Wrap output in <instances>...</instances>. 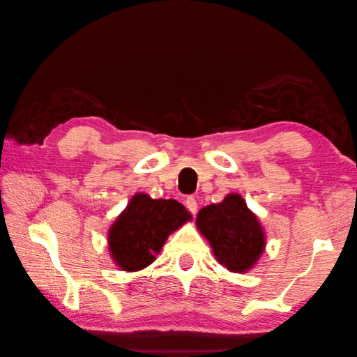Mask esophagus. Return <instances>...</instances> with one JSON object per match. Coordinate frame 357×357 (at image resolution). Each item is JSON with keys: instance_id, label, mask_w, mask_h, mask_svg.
Here are the masks:
<instances>
[{"instance_id": "obj_1", "label": "esophagus", "mask_w": 357, "mask_h": 357, "mask_svg": "<svg viewBox=\"0 0 357 357\" xmlns=\"http://www.w3.org/2000/svg\"><path fill=\"white\" fill-rule=\"evenodd\" d=\"M185 206H187V209L190 211V213H193V215H197V212H198V203H197V199L193 198V197H189L185 199Z\"/></svg>"}]
</instances>
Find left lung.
Segmentation results:
<instances>
[{"mask_svg":"<svg viewBox=\"0 0 357 357\" xmlns=\"http://www.w3.org/2000/svg\"><path fill=\"white\" fill-rule=\"evenodd\" d=\"M197 226L209 241L217 261L236 273L252 268L264 252L262 226L238 193H229L222 203L203 207Z\"/></svg>","mask_w":357,"mask_h":357,"instance_id":"8db88e82","label":"left lung"}]
</instances>
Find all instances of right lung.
<instances>
[{
	"mask_svg": "<svg viewBox=\"0 0 357 357\" xmlns=\"http://www.w3.org/2000/svg\"><path fill=\"white\" fill-rule=\"evenodd\" d=\"M190 218L176 199H153L146 193H135L109 229L107 243L114 262L125 271L148 267L168 236Z\"/></svg>",
	"mask_w": 357,
	"mask_h": 357,
	"instance_id": "1",
	"label": "right lung"
}]
</instances>
